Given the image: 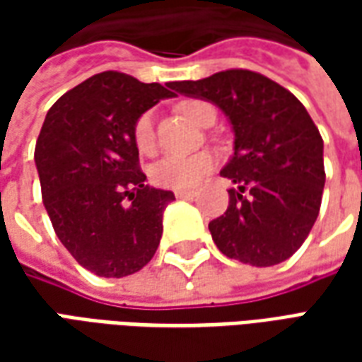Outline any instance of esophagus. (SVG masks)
I'll return each mask as SVG.
<instances>
[{
  "mask_svg": "<svg viewBox=\"0 0 362 362\" xmlns=\"http://www.w3.org/2000/svg\"><path fill=\"white\" fill-rule=\"evenodd\" d=\"M174 196L178 197V199H189V197L196 196V192L194 189H176Z\"/></svg>",
  "mask_w": 362,
  "mask_h": 362,
  "instance_id": "34e87169",
  "label": "esophagus"
}]
</instances>
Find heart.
<instances>
[{
    "instance_id": "obj_1",
    "label": "heart",
    "mask_w": 362,
    "mask_h": 362,
    "mask_svg": "<svg viewBox=\"0 0 362 362\" xmlns=\"http://www.w3.org/2000/svg\"><path fill=\"white\" fill-rule=\"evenodd\" d=\"M182 114H186L192 122L205 126L207 119L215 116V110L205 100H184L180 104ZM134 143L143 155H151L155 151V116L153 112H143L135 119ZM217 165V157L209 151H202L196 155H165L149 168L151 180L160 188L186 189L194 188L204 180Z\"/></svg>"
}]
</instances>
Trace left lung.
I'll use <instances>...</instances> for the list:
<instances>
[{"label": "left lung", "instance_id": "1", "mask_svg": "<svg viewBox=\"0 0 362 362\" xmlns=\"http://www.w3.org/2000/svg\"><path fill=\"white\" fill-rule=\"evenodd\" d=\"M170 85L217 104L235 129V155L221 176L238 189H228L227 211L209 223L213 243L256 267L291 258L318 217L326 182L324 141L303 103L250 69Z\"/></svg>", "mask_w": 362, "mask_h": 362}]
</instances>
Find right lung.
<instances>
[{
    "label": "right lung",
    "mask_w": 362,
    "mask_h": 362,
    "mask_svg": "<svg viewBox=\"0 0 362 362\" xmlns=\"http://www.w3.org/2000/svg\"><path fill=\"white\" fill-rule=\"evenodd\" d=\"M173 85L119 71L89 77L54 103L36 139L42 202L56 235L98 277L147 266L160 243L163 211L174 199L151 188L134 143L135 119Z\"/></svg>",
    "instance_id": "1"
}]
</instances>
